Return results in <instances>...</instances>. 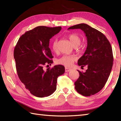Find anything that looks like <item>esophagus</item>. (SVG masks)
Segmentation results:
<instances>
[{"instance_id": "34e87169", "label": "esophagus", "mask_w": 121, "mask_h": 121, "mask_svg": "<svg viewBox=\"0 0 121 121\" xmlns=\"http://www.w3.org/2000/svg\"><path fill=\"white\" fill-rule=\"evenodd\" d=\"M71 70L70 68H65V72H69Z\"/></svg>"}]
</instances>
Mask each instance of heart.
Returning a JSON list of instances; mask_svg holds the SVG:
<instances>
[{
  "label": "heart",
  "mask_w": 121,
  "mask_h": 121,
  "mask_svg": "<svg viewBox=\"0 0 121 121\" xmlns=\"http://www.w3.org/2000/svg\"><path fill=\"white\" fill-rule=\"evenodd\" d=\"M68 38L70 42L72 44L73 47H78L81 43V39L79 37L75 34H71L68 36ZM52 48L55 52H57L58 51V41L55 39L53 41L52 44ZM76 60V57L74 56H67L65 55L56 61L57 63L59 65H65V67H70L72 66L73 63Z\"/></svg>",
  "instance_id": "b5f03b06"
}]
</instances>
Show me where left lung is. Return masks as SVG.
<instances>
[{
	"label": "left lung",
	"mask_w": 121,
	"mask_h": 121,
	"mask_svg": "<svg viewBox=\"0 0 121 121\" xmlns=\"http://www.w3.org/2000/svg\"><path fill=\"white\" fill-rule=\"evenodd\" d=\"M80 29L87 38V48L78 61L83 68L87 65L85 73L78 71L79 78L75 82L78 93L86 97L94 95L105 86L111 72L113 55L111 45L101 32L86 24L81 23L68 29Z\"/></svg>",
	"instance_id": "8db88e82"
}]
</instances>
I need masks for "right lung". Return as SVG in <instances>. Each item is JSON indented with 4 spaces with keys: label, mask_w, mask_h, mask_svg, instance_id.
Segmentation results:
<instances>
[{
    "label": "right lung",
    "mask_w": 121,
    "mask_h": 121,
    "mask_svg": "<svg viewBox=\"0 0 121 121\" xmlns=\"http://www.w3.org/2000/svg\"><path fill=\"white\" fill-rule=\"evenodd\" d=\"M61 30V26H37L22 35L14 48L18 76L26 89L36 97H48L54 93L57 78L65 73L62 65H54L46 71L43 69L45 65L53 63L50 39Z\"/></svg>",
    "instance_id": "1"
}]
</instances>
